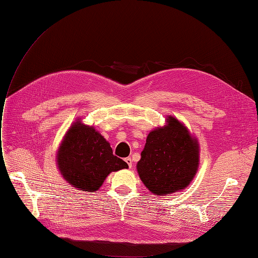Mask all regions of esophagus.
I'll list each match as a JSON object with an SVG mask.
<instances>
[{
    "mask_svg": "<svg viewBox=\"0 0 258 258\" xmlns=\"http://www.w3.org/2000/svg\"><path fill=\"white\" fill-rule=\"evenodd\" d=\"M124 161L127 162V165L129 166V168H131L132 167V159L130 158V157H127V158H124Z\"/></svg>",
    "mask_w": 258,
    "mask_h": 258,
    "instance_id": "34e87169",
    "label": "esophagus"
}]
</instances>
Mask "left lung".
Segmentation results:
<instances>
[{"instance_id":"left-lung-1","label":"left lung","mask_w":258,"mask_h":258,"mask_svg":"<svg viewBox=\"0 0 258 258\" xmlns=\"http://www.w3.org/2000/svg\"><path fill=\"white\" fill-rule=\"evenodd\" d=\"M198 166L197 139L175 117L168 116L167 124L148 134L137 170L148 190L165 196L188 186Z\"/></svg>"}]
</instances>
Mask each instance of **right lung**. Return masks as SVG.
Listing matches in <instances>:
<instances>
[{
    "mask_svg": "<svg viewBox=\"0 0 258 258\" xmlns=\"http://www.w3.org/2000/svg\"><path fill=\"white\" fill-rule=\"evenodd\" d=\"M57 165L69 184L89 192L98 190L113 171L128 168L127 162L114 156L101 134L80 119L70 127L61 142Z\"/></svg>",
    "mask_w": 258,
    "mask_h": 258,
    "instance_id": "obj_1",
    "label": "right lung"
}]
</instances>
